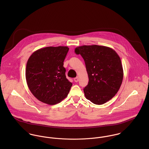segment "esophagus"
Here are the masks:
<instances>
[{
    "label": "esophagus",
    "instance_id": "obj_1",
    "mask_svg": "<svg viewBox=\"0 0 149 149\" xmlns=\"http://www.w3.org/2000/svg\"><path fill=\"white\" fill-rule=\"evenodd\" d=\"M74 81H75L76 83L78 82V81H79V77H75V78L74 79Z\"/></svg>",
    "mask_w": 149,
    "mask_h": 149
}]
</instances>
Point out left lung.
I'll return each instance as SVG.
<instances>
[{
    "instance_id": "1",
    "label": "left lung",
    "mask_w": 149,
    "mask_h": 149,
    "mask_svg": "<svg viewBox=\"0 0 149 149\" xmlns=\"http://www.w3.org/2000/svg\"><path fill=\"white\" fill-rule=\"evenodd\" d=\"M85 61L89 82L84 88L86 99L101 105L111 100L118 92L123 79L121 60L109 47L83 45L74 50Z\"/></svg>"
}]
</instances>
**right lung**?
I'll return each mask as SVG.
<instances>
[{
  "label": "right lung",
  "mask_w": 149,
  "mask_h": 149,
  "mask_svg": "<svg viewBox=\"0 0 149 149\" xmlns=\"http://www.w3.org/2000/svg\"><path fill=\"white\" fill-rule=\"evenodd\" d=\"M67 46H49L35 51L29 57L26 79L32 94L44 103L54 105L68 95L72 86L66 77L64 61Z\"/></svg>",
  "instance_id": "add662e5"
}]
</instances>
